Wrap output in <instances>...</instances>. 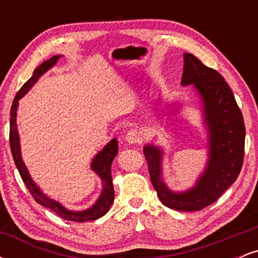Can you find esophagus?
Returning <instances> with one entry per match:
<instances>
[{"label": "esophagus", "instance_id": "1", "mask_svg": "<svg viewBox=\"0 0 258 258\" xmlns=\"http://www.w3.org/2000/svg\"><path fill=\"white\" fill-rule=\"evenodd\" d=\"M126 142L128 144H137L141 143L142 141V133L138 131V130H130L126 135Z\"/></svg>", "mask_w": 258, "mask_h": 258}]
</instances>
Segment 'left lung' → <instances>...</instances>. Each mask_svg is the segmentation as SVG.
<instances>
[{"label":"left lung","instance_id":"left-lung-1","mask_svg":"<svg viewBox=\"0 0 258 258\" xmlns=\"http://www.w3.org/2000/svg\"><path fill=\"white\" fill-rule=\"evenodd\" d=\"M183 59L180 85H190L199 97L207 130L209 160L205 170L194 186L184 191H173L162 177L164 149L146 144L143 152L152 184L161 203L177 211H199L215 203L238 178L244 160L245 125L233 92L221 74L204 65L190 53H184ZM168 106V114L178 111V103Z\"/></svg>","mask_w":258,"mask_h":258}]
</instances>
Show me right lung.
<instances>
[{"label": "right lung", "mask_w": 258, "mask_h": 258, "mask_svg": "<svg viewBox=\"0 0 258 258\" xmlns=\"http://www.w3.org/2000/svg\"><path fill=\"white\" fill-rule=\"evenodd\" d=\"M61 55H54V57L49 58L48 60L43 61L40 67H37L34 70V74L28 81L23 85L19 92L17 93L16 98L13 100V104L11 108V122H10V144H11V152L13 155L14 162L16 166L19 171L20 176H22L23 182L25 183L26 188L29 189L30 194L32 195L35 200L37 201L40 205H42L47 209L52 210L54 214H57L59 217L64 218L67 221H74V222H87V221H94L98 218L103 217L106 212L110 209L112 201H114V185H112L111 179V164L112 160L117 155V150H119V146H117V139L112 138L106 146L103 148L100 152L97 153L93 160L91 162V170L102 179L103 190L100 193L99 198L97 199L96 203L93 204L88 209L82 210V211H74V210H68L67 207L61 205L60 203L55 201L52 198L47 197L46 194L38 188V185L34 182L31 178L30 173H29L28 168H26L24 161L22 159V152H20V141L19 135H18V127H17V110L18 105H19V99L23 98L31 87L36 84V81L44 73L48 72L52 67L57 64L58 59Z\"/></svg>", "instance_id": "obj_1"}]
</instances>
